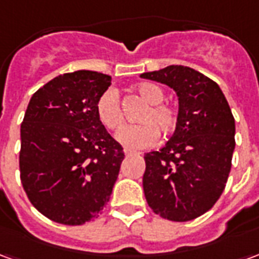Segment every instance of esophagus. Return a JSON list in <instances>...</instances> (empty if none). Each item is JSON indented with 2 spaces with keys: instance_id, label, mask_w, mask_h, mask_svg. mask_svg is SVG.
Masks as SVG:
<instances>
[{
  "instance_id": "obj_1",
  "label": "esophagus",
  "mask_w": 259,
  "mask_h": 259,
  "mask_svg": "<svg viewBox=\"0 0 259 259\" xmlns=\"http://www.w3.org/2000/svg\"><path fill=\"white\" fill-rule=\"evenodd\" d=\"M124 154L126 155H140V152L133 151V150H129V148H124Z\"/></svg>"
}]
</instances>
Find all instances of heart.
Instances as JSON below:
<instances>
[{
  "mask_svg": "<svg viewBox=\"0 0 259 259\" xmlns=\"http://www.w3.org/2000/svg\"><path fill=\"white\" fill-rule=\"evenodd\" d=\"M137 93L148 105L139 116L140 124L126 126L116 135V140L126 148H146L157 141L159 133L170 135L178 124V111L163 102L165 93L157 84L141 83ZM97 116L107 129L118 130L123 126V113L120 109L119 96L113 89L102 93L96 105Z\"/></svg>",
  "mask_w": 259,
  "mask_h": 259,
  "instance_id": "b5f03b06",
  "label": "heart"
}]
</instances>
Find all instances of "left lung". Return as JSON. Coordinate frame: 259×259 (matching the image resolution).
I'll list each match as a JSON object with an SVG mask.
<instances>
[{
    "mask_svg": "<svg viewBox=\"0 0 259 259\" xmlns=\"http://www.w3.org/2000/svg\"><path fill=\"white\" fill-rule=\"evenodd\" d=\"M174 89L178 124L159 151L147 152L143 189L152 211L187 222L209 211L225 190L234 146V118L219 85L189 66L140 74Z\"/></svg>",
    "mask_w": 259,
    "mask_h": 259,
    "instance_id": "left-lung-1",
    "label": "left lung"
}]
</instances>
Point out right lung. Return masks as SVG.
I'll use <instances>...</instances> for the list:
<instances>
[{
    "label": "right lung",
    "instance_id": "add662e5",
    "mask_svg": "<svg viewBox=\"0 0 259 259\" xmlns=\"http://www.w3.org/2000/svg\"><path fill=\"white\" fill-rule=\"evenodd\" d=\"M111 76L59 74L33 94L20 124L19 169L26 194L54 222L83 225L107 205L124 152L97 116Z\"/></svg>",
    "mask_w": 259,
    "mask_h": 259
}]
</instances>
